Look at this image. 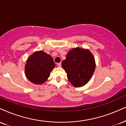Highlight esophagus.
<instances>
[{"label":"esophagus","instance_id":"obj_1","mask_svg":"<svg viewBox=\"0 0 126 126\" xmlns=\"http://www.w3.org/2000/svg\"><path fill=\"white\" fill-rule=\"evenodd\" d=\"M57 66H58L59 67H61V66H62V63H61V62L57 63Z\"/></svg>","mask_w":126,"mask_h":126}]
</instances>
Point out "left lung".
Segmentation results:
<instances>
[{"label": "left lung", "instance_id": "left-lung-1", "mask_svg": "<svg viewBox=\"0 0 126 126\" xmlns=\"http://www.w3.org/2000/svg\"><path fill=\"white\" fill-rule=\"evenodd\" d=\"M62 67L67 73L69 81L75 87H81L90 80L96 64L93 55L88 50L73 48L62 62Z\"/></svg>", "mask_w": 126, "mask_h": 126}]
</instances>
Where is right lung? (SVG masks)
<instances>
[{
	"label": "right lung",
	"instance_id": "add662e5",
	"mask_svg": "<svg viewBox=\"0 0 126 126\" xmlns=\"http://www.w3.org/2000/svg\"><path fill=\"white\" fill-rule=\"evenodd\" d=\"M54 66L55 63L51 56L43 51H36L27 60L26 76L34 84H42L49 77Z\"/></svg>",
	"mask_w": 126,
	"mask_h": 126
}]
</instances>
